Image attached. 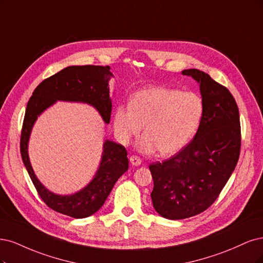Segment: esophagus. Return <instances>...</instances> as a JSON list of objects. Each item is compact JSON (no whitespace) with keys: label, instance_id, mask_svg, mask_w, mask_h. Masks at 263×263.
Listing matches in <instances>:
<instances>
[{"label":"esophagus","instance_id":"obj_1","mask_svg":"<svg viewBox=\"0 0 263 263\" xmlns=\"http://www.w3.org/2000/svg\"><path fill=\"white\" fill-rule=\"evenodd\" d=\"M130 163H131L132 166H140L141 163H142V160H141V158H140L139 156L132 155V156L130 157Z\"/></svg>","mask_w":263,"mask_h":263}]
</instances>
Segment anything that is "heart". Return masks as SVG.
I'll return each mask as SVG.
<instances>
[{
    "label": "heart",
    "mask_w": 263,
    "mask_h": 263,
    "mask_svg": "<svg viewBox=\"0 0 263 263\" xmlns=\"http://www.w3.org/2000/svg\"><path fill=\"white\" fill-rule=\"evenodd\" d=\"M204 106L202 98L192 91L168 87H149L135 92L130 104L115 110L114 131L123 145L137 137L142 153L158 148L162 155H174L192 140L202 121Z\"/></svg>",
    "instance_id": "heart-1"
}]
</instances>
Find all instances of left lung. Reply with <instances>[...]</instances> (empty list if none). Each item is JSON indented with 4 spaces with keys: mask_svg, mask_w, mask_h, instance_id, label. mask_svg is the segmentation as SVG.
I'll return each instance as SVG.
<instances>
[{
    "mask_svg": "<svg viewBox=\"0 0 263 263\" xmlns=\"http://www.w3.org/2000/svg\"><path fill=\"white\" fill-rule=\"evenodd\" d=\"M182 74L199 83L204 112L187 146L149 165L153 206L168 219L198 215L213 204L238 162L241 143L239 110L231 91L200 70Z\"/></svg>",
    "mask_w": 263,
    "mask_h": 263,
    "instance_id": "8db88e82",
    "label": "left lung"
}]
</instances>
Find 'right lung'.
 Masks as SVG:
<instances>
[{"label":"right lung","mask_w":263,"mask_h":263,"mask_svg":"<svg viewBox=\"0 0 263 263\" xmlns=\"http://www.w3.org/2000/svg\"><path fill=\"white\" fill-rule=\"evenodd\" d=\"M111 76L114 75L108 65L67 66L39 84L25 112L21 135L23 163L42 201L50 209L74 218L88 217L103 206L117 180L129 168L125 147L106 140L100 164L92 180L78 192L61 196L48 190L33 173L28 156L30 133L38 117L58 100L88 104L97 110L106 123H109L112 104L108 83Z\"/></svg>","instance_id":"right-lung-1"}]
</instances>
